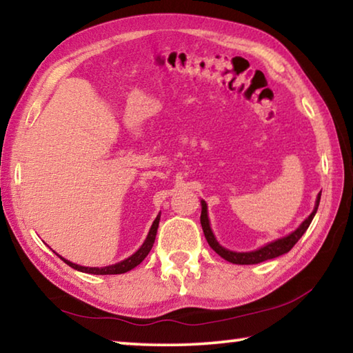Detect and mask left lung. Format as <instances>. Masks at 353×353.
Listing matches in <instances>:
<instances>
[{
  "instance_id": "8db88e82",
  "label": "left lung",
  "mask_w": 353,
  "mask_h": 353,
  "mask_svg": "<svg viewBox=\"0 0 353 353\" xmlns=\"http://www.w3.org/2000/svg\"><path fill=\"white\" fill-rule=\"evenodd\" d=\"M319 201H321V193L318 194V198H316L314 210L312 212V214H310V216L305 221H303V223L299 225L297 229L292 232V234L286 235L283 238H279V240L272 241V243H268L266 246H263V248L256 249V250H252V252H234V250H229V249L221 246V244L216 241V238H214L212 229H210V221H208L205 201H201V205H202L201 225H202V230H204L207 243L210 244V248L214 250V252L223 256L224 260L230 261V263H235V265H255V263H261V261L276 259V256H280V255H283L286 252H290L292 246H294V244L299 240H301V236L305 234L308 225L312 224L314 214H316V212H318Z\"/></svg>"
}]
</instances>
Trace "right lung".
<instances>
[{
	"label": "right lung",
	"mask_w": 353,
	"mask_h": 353,
	"mask_svg": "<svg viewBox=\"0 0 353 353\" xmlns=\"http://www.w3.org/2000/svg\"><path fill=\"white\" fill-rule=\"evenodd\" d=\"M159 221H160V214H157V218L154 219V223L151 225V230H149V234L146 236L145 243L141 244V248L137 250L135 254H132L129 256V259L123 260L117 263V265H110V266H105V268H87V266H81V265H76V263H71L68 260H65L63 256L61 259L67 263L68 266L73 268V270H77L81 272H87V274H97V276H112V274H124L130 270H134L135 266H139L140 263L146 259V255L149 254V250L152 249V244L155 241V235H157V229H159Z\"/></svg>",
	"instance_id": "obj_1"
}]
</instances>
